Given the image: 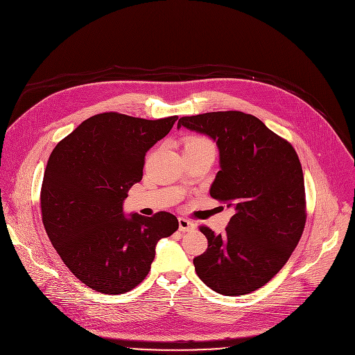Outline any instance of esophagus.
I'll return each mask as SVG.
<instances>
[{
    "label": "esophagus",
    "instance_id": "34e87169",
    "mask_svg": "<svg viewBox=\"0 0 355 355\" xmlns=\"http://www.w3.org/2000/svg\"><path fill=\"white\" fill-rule=\"evenodd\" d=\"M196 227L194 224L190 221V220H186L183 217H179V230L182 232H189V231H193Z\"/></svg>",
    "mask_w": 355,
    "mask_h": 355
}]
</instances>
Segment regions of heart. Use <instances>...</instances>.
Here are the masks:
<instances>
[{
  "label": "heart",
  "mask_w": 355,
  "mask_h": 355,
  "mask_svg": "<svg viewBox=\"0 0 355 355\" xmlns=\"http://www.w3.org/2000/svg\"><path fill=\"white\" fill-rule=\"evenodd\" d=\"M207 148H214L209 139L201 135H191L184 141V153L187 151H200Z\"/></svg>",
  "instance_id": "1"
}]
</instances>
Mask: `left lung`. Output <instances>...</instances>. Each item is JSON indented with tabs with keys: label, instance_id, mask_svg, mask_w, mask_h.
<instances>
[{
	"label": "left lung",
	"instance_id": "obj_1",
	"mask_svg": "<svg viewBox=\"0 0 355 355\" xmlns=\"http://www.w3.org/2000/svg\"><path fill=\"white\" fill-rule=\"evenodd\" d=\"M182 125L217 143L221 171L209 196L234 212L224 234L200 227L208 248L193 259L196 272L218 294H250L284 267L302 236L306 198L298 154L261 120L238 110L184 116Z\"/></svg>",
	"mask_w": 355,
	"mask_h": 355
}]
</instances>
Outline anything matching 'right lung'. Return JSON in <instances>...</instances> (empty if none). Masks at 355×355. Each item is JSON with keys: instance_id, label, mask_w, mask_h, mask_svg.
Returning <instances> with one entry per match:
<instances>
[{"instance_id": "obj_1", "label": "right lung", "mask_w": 355, "mask_h": 355, "mask_svg": "<svg viewBox=\"0 0 355 355\" xmlns=\"http://www.w3.org/2000/svg\"><path fill=\"white\" fill-rule=\"evenodd\" d=\"M178 116L147 120L106 112L83 121L55 146L40 190L42 221L64 264L94 291L117 295L143 281L155 245L178 218L123 214V200L143 179L146 154Z\"/></svg>"}]
</instances>
